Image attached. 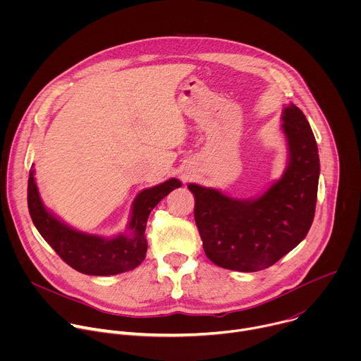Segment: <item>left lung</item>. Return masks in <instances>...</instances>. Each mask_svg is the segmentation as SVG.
Segmentation results:
<instances>
[{
    "label": "left lung",
    "mask_w": 361,
    "mask_h": 361,
    "mask_svg": "<svg viewBox=\"0 0 361 361\" xmlns=\"http://www.w3.org/2000/svg\"><path fill=\"white\" fill-rule=\"evenodd\" d=\"M281 118L288 163L262 195L241 200L188 184L204 252L219 267L245 273L269 269L312 227L320 176L317 142L298 107L287 106Z\"/></svg>",
    "instance_id": "8db88e82"
}]
</instances>
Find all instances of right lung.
Returning <instances> with one entry per match:
<instances>
[{"label": "right lung", "instance_id": "obj_1", "mask_svg": "<svg viewBox=\"0 0 361 361\" xmlns=\"http://www.w3.org/2000/svg\"><path fill=\"white\" fill-rule=\"evenodd\" d=\"M178 187H181L180 180L170 178L138 192L133 202L128 231L113 238L74 230L51 214L41 201L34 166L30 170L27 200L35 228L70 267L88 276H114L134 270L144 262L147 252L144 233L148 216L166 195Z\"/></svg>", "mask_w": 361, "mask_h": 361}]
</instances>
